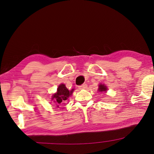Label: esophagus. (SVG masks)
Instances as JSON below:
<instances>
[{
	"label": "esophagus",
	"instance_id": "esophagus-1",
	"mask_svg": "<svg viewBox=\"0 0 154 154\" xmlns=\"http://www.w3.org/2000/svg\"><path fill=\"white\" fill-rule=\"evenodd\" d=\"M87 88H88V85L85 84H85H83L82 85L79 86V89H86Z\"/></svg>",
	"mask_w": 154,
	"mask_h": 154
}]
</instances>
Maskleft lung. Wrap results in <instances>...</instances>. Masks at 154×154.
Masks as SVG:
<instances>
[{
    "mask_svg": "<svg viewBox=\"0 0 154 154\" xmlns=\"http://www.w3.org/2000/svg\"><path fill=\"white\" fill-rule=\"evenodd\" d=\"M107 91V88H106V86L104 84H100L98 91L103 92V91Z\"/></svg>",
    "mask_w": 154,
    "mask_h": 154,
    "instance_id": "8db88e82",
    "label": "left lung"
}]
</instances>
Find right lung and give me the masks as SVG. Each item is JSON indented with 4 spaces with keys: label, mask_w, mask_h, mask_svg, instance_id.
Returning <instances> with one entry per match:
<instances>
[{
    "label": "right lung",
    "mask_w": 154,
    "mask_h": 154,
    "mask_svg": "<svg viewBox=\"0 0 154 154\" xmlns=\"http://www.w3.org/2000/svg\"><path fill=\"white\" fill-rule=\"evenodd\" d=\"M74 91V89L72 90L69 91V89L66 88L65 84H60L58 85L57 88V93L53 94L52 97V100H54V102L56 104L55 106L57 107H59L60 104H63L62 103L65 101V100L69 98L70 96H71L72 91Z\"/></svg>",
    "instance_id": "right-lung-1"
}]
</instances>
